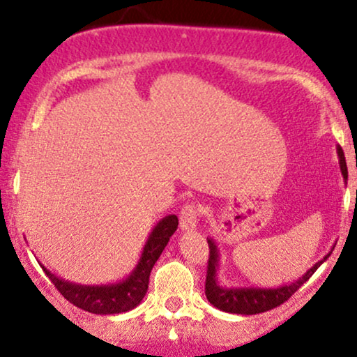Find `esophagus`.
Segmentation results:
<instances>
[{
  "label": "esophagus",
  "mask_w": 357,
  "mask_h": 357,
  "mask_svg": "<svg viewBox=\"0 0 357 357\" xmlns=\"http://www.w3.org/2000/svg\"><path fill=\"white\" fill-rule=\"evenodd\" d=\"M199 211L195 204H186L179 213V228L183 231H192L198 227Z\"/></svg>",
  "instance_id": "obj_1"
}]
</instances>
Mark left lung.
I'll return each mask as SVG.
<instances>
[{
    "instance_id": "8db88e82",
    "label": "left lung",
    "mask_w": 357,
    "mask_h": 357,
    "mask_svg": "<svg viewBox=\"0 0 357 357\" xmlns=\"http://www.w3.org/2000/svg\"><path fill=\"white\" fill-rule=\"evenodd\" d=\"M339 155V166H341V173L344 178V183L347 181V166L346 158L341 146L335 147ZM208 247H210V258H208V272H206V285H204V294H206L208 302L216 309L223 310L228 314H241V315H253L267 312L270 309H275L285 301H289L294 294L301 289L302 285L314 275L317 270L327 258L331 257L334 247L327 253L322 260L314 264L302 277L297 280L290 282V284H284L280 287H227L221 285L218 280V268H220V248L216 241L213 238H208Z\"/></svg>"
}]
</instances>
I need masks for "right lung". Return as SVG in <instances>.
Segmentation results:
<instances>
[{
    "label": "right lung",
    "mask_w": 357,
    "mask_h": 357,
    "mask_svg": "<svg viewBox=\"0 0 357 357\" xmlns=\"http://www.w3.org/2000/svg\"><path fill=\"white\" fill-rule=\"evenodd\" d=\"M176 228H178V216L176 215H167L162 220H159L147 236L144 248H142L141 257H139V261L132 272L122 280L112 282V284H77V282L65 280V278L55 275L42 265V261H38V264L47 273V277L53 282V285L59 289L61 296L79 309L99 315L122 314L127 310H132L142 302L147 292V285H149L151 270H153L158 258L161 257L162 250L173 236Z\"/></svg>",
    "instance_id": "right-lung-1"
}]
</instances>
